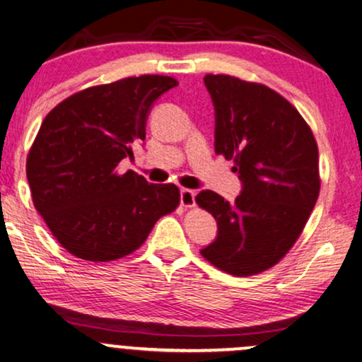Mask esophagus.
I'll return each mask as SVG.
<instances>
[{
    "mask_svg": "<svg viewBox=\"0 0 362 362\" xmlns=\"http://www.w3.org/2000/svg\"><path fill=\"white\" fill-rule=\"evenodd\" d=\"M180 204L184 207H194L195 204V192L190 189L180 190Z\"/></svg>",
    "mask_w": 362,
    "mask_h": 362,
    "instance_id": "obj_1",
    "label": "esophagus"
}]
</instances>
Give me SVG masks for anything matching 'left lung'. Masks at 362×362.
<instances>
[{"mask_svg":"<svg viewBox=\"0 0 362 362\" xmlns=\"http://www.w3.org/2000/svg\"><path fill=\"white\" fill-rule=\"evenodd\" d=\"M204 83L216 112V155L233 160L243 189L235 202L213 190L195 195L218 223L201 255L231 276H253L293 248L317 204V141L300 112L269 86L230 74H206Z\"/></svg>","mask_w":362,"mask_h":362,"instance_id":"obj_1","label":"left lung"}]
</instances>
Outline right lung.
I'll use <instances>...</instances> for the list:
<instances>
[{
	"mask_svg": "<svg viewBox=\"0 0 362 362\" xmlns=\"http://www.w3.org/2000/svg\"><path fill=\"white\" fill-rule=\"evenodd\" d=\"M177 85L160 74L124 78L78 91L45 115L28 151L27 178L35 209L71 255L126 257L180 204L177 185L148 184L117 168L146 138L153 102Z\"/></svg>",
	"mask_w": 362,
	"mask_h": 362,
	"instance_id": "obj_1",
	"label": "right lung"
}]
</instances>
